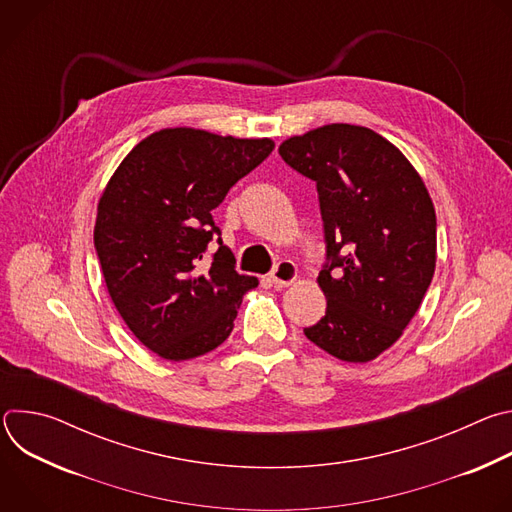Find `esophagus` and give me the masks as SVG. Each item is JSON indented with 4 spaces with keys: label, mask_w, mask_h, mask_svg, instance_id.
I'll list each match as a JSON object with an SVG mask.
<instances>
[{
    "label": "esophagus",
    "mask_w": 512,
    "mask_h": 512,
    "mask_svg": "<svg viewBox=\"0 0 512 512\" xmlns=\"http://www.w3.org/2000/svg\"><path fill=\"white\" fill-rule=\"evenodd\" d=\"M296 277H298V267H296L294 261H287V259L279 261V263L273 267V271L269 273V281H271L273 285H277V287H287V285H291V283L296 281Z\"/></svg>",
    "instance_id": "1"
}]
</instances>
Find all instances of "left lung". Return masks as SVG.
Returning a JSON list of instances; mask_svg holds the SVG:
<instances>
[{
  "mask_svg": "<svg viewBox=\"0 0 512 512\" xmlns=\"http://www.w3.org/2000/svg\"><path fill=\"white\" fill-rule=\"evenodd\" d=\"M287 166L316 182L326 263L324 318L308 340L346 362L393 346L435 271V210L409 160L369 127L332 123L279 145Z\"/></svg>",
  "mask_w": 512,
  "mask_h": 512,
  "instance_id": "8db88e82",
  "label": "left lung"
}]
</instances>
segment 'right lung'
<instances>
[{
  "label": "right lung",
  "instance_id": "right-lung-1",
  "mask_svg": "<svg viewBox=\"0 0 512 512\" xmlns=\"http://www.w3.org/2000/svg\"><path fill=\"white\" fill-rule=\"evenodd\" d=\"M275 148L192 127L141 139L111 176L95 223L109 296L135 338L166 360L221 346L257 277L239 275L212 210ZM219 237L206 262L205 247Z\"/></svg>",
  "mask_w": 512,
  "mask_h": 512
}]
</instances>
